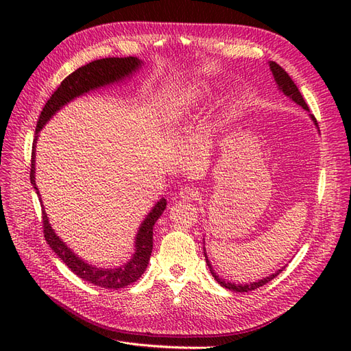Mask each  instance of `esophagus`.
Returning <instances> with one entry per match:
<instances>
[{
    "mask_svg": "<svg viewBox=\"0 0 351 351\" xmlns=\"http://www.w3.org/2000/svg\"><path fill=\"white\" fill-rule=\"evenodd\" d=\"M178 195L183 200H196L199 197V190L193 186H183L180 187Z\"/></svg>",
    "mask_w": 351,
    "mask_h": 351,
    "instance_id": "34e87169",
    "label": "esophagus"
}]
</instances>
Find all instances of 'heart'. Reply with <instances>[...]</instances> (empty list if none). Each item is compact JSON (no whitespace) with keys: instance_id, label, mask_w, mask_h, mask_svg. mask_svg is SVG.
I'll use <instances>...</instances> for the list:
<instances>
[{"instance_id":"1","label":"heart","mask_w":351,"mask_h":351,"mask_svg":"<svg viewBox=\"0 0 351 351\" xmlns=\"http://www.w3.org/2000/svg\"><path fill=\"white\" fill-rule=\"evenodd\" d=\"M204 97L205 95L204 92H200V89L178 95V97L169 102L168 107H165V110L162 111V123L169 127L177 125L183 120V117L187 114V111Z\"/></svg>"}]
</instances>
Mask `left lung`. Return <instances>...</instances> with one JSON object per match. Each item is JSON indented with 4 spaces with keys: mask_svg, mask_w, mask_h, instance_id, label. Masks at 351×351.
<instances>
[{
    "mask_svg": "<svg viewBox=\"0 0 351 351\" xmlns=\"http://www.w3.org/2000/svg\"><path fill=\"white\" fill-rule=\"evenodd\" d=\"M269 69H271V71H272V74H274L275 82H277V84H278V89L285 95V97H289V98H290L291 101H294L297 105H300V107H302L303 110L309 111V107H307V104L304 102L300 90L297 89L294 82H293L291 77L289 76V73H287L281 66H278L277 62H274V61H269ZM309 115H311L312 121L315 123V125L317 127L315 115H312V114H309ZM317 129H319V127H317ZM204 249H205V247H204ZM205 258H206V263H208V267H209V271H210V274H212V277H214V278L217 280V282H218L221 287H226V289H228V290H231V291H237V293H247V291H252V290H256V289H259V287H262V285H265L267 282H269L271 280H274V278L277 277L278 274H281V271L284 269V268H282V269H278L275 274L269 275V277L263 278V280H259L258 282L234 284V282H228V281H224L222 278H219L218 275H217V272H214V269H212V265H210V262H209V259H208V256H206V253H205Z\"/></svg>",
    "mask_w": 351,
    "mask_h": 351,
    "instance_id": "8db88e82",
    "label": "left lung"
}]
</instances>
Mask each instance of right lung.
<instances>
[{"label": "right lung", "mask_w": 351, "mask_h": 351, "mask_svg": "<svg viewBox=\"0 0 351 351\" xmlns=\"http://www.w3.org/2000/svg\"><path fill=\"white\" fill-rule=\"evenodd\" d=\"M143 64L142 60L137 57H111V58H102L95 60L86 66L79 67L76 71H73L70 76H67L61 82L57 90L51 95V98L47 101L44 110H42L39 120L36 124V136L34 141V146H32V165H30V183L34 184V189L36 190L38 196V187L35 182V147L38 141V133L40 132L52 115H54L58 110L64 107L66 104L73 101L74 98H79L80 95L88 93L90 90L99 89L104 86H108L112 83H119L127 77H130L133 73L141 69ZM42 205V202H40ZM44 206V205H42ZM167 208V200L162 197L159 199L158 204L152 208L149 214L146 215L145 221L137 231L136 241H134V254L132 259L127 262L123 267L119 268H98L95 265H90L80 259L76 253H74L70 247L66 246V243L62 241L56 231L52 230L47 212L42 209V222H44V236L49 247L57 253V256L64 262L67 267L77 275L79 278L88 281L90 284L99 285L102 289H123L125 285H130L134 281L142 277V274L146 271L147 263H149V258L154 247V226L158 221V218L162 215L164 209Z\"/></svg>", "instance_id": "1"}]
</instances>
